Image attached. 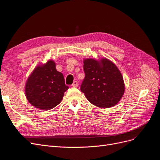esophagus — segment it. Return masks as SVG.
<instances>
[{"label":"esophagus","mask_w":160,"mask_h":160,"mask_svg":"<svg viewBox=\"0 0 160 160\" xmlns=\"http://www.w3.org/2000/svg\"><path fill=\"white\" fill-rule=\"evenodd\" d=\"M72 87H78V82L77 81H75L73 82Z\"/></svg>","instance_id":"obj_1"}]
</instances>
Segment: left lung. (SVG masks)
Here are the masks:
<instances>
[{"label":"left lung","instance_id":"8db88e82","mask_svg":"<svg viewBox=\"0 0 160 160\" xmlns=\"http://www.w3.org/2000/svg\"><path fill=\"white\" fill-rule=\"evenodd\" d=\"M85 78L81 91L91 103L101 108L116 105L122 97L125 86L122 75L112 62L107 58L100 61H83Z\"/></svg>","mask_w":160,"mask_h":160}]
</instances>
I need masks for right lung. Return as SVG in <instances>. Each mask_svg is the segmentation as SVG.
I'll list each match as a JSON object with an SVG mask.
<instances>
[{
    "mask_svg": "<svg viewBox=\"0 0 160 160\" xmlns=\"http://www.w3.org/2000/svg\"><path fill=\"white\" fill-rule=\"evenodd\" d=\"M68 89L63 74L56 70L55 62L49 60L32 71L26 81L25 94L32 106L41 110H50L61 102Z\"/></svg>",
    "mask_w": 160,
    "mask_h": 160,
    "instance_id": "add662e5",
    "label": "right lung"
}]
</instances>
